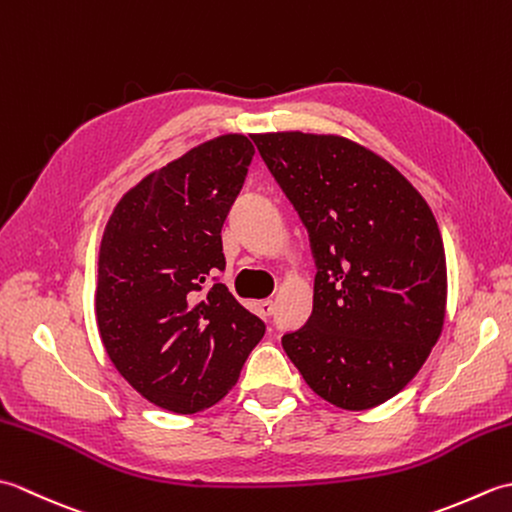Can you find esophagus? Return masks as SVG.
Segmentation results:
<instances>
[{
	"mask_svg": "<svg viewBox=\"0 0 512 512\" xmlns=\"http://www.w3.org/2000/svg\"><path fill=\"white\" fill-rule=\"evenodd\" d=\"M257 308H259V314H262V317H270V314L275 312V301L273 299H264V301L257 303Z\"/></svg>",
	"mask_w": 512,
	"mask_h": 512,
	"instance_id": "1",
	"label": "esophagus"
}]
</instances>
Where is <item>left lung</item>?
I'll return each mask as SVG.
<instances>
[{
	"instance_id": "obj_1",
	"label": "left lung",
	"mask_w": 512,
	"mask_h": 512,
	"mask_svg": "<svg viewBox=\"0 0 512 512\" xmlns=\"http://www.w3.org/2000/svg\"><path fill=\"white\" fill-rule=\"evenodd\" d=\"M253 140L317 264L310 319L281 345L323 400L347 411L383 405L442 332L447 259L436 217L396 167L343 136Z\"/></svg>"
}]
</instances>
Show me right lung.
Wrapping results in <instances>:
<instances>
[{"label":"right lung","mask_w":512,"mask_h":512,"mask_svg":"<svg viewBox=\"0 0 512 512\" xmlns=\"http://www.w3.org/2000/svg\"><path fill=\"white\" fill-rule=\"evenodd\" d=\"M255 147L217 136L129 189L105 226L96 323L140 396L173 413L222 400L266 332L217 273L222 226Z\"/></svg>","instance_id":"right-lung-1"}]
</instances>
